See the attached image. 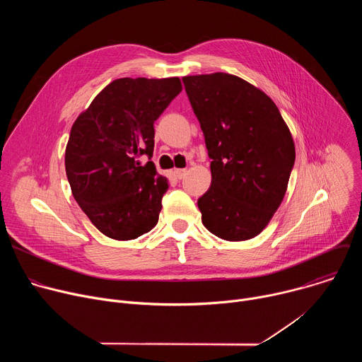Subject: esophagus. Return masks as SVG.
Listing matches in <instances>:
<instances>
[{"mask_svg":"<svg viewBox=\"0 0 362 362\" xmlns=\"http://www.w3.org/2000/svg\"><path fill=\"white\" fill-rule=\"evenodd\" d=\"M186 173H187V169H175V175L177 179H183Z\"/></svg>","mask_w":362,"mask_h":362,"instance_id":"1","label":"esophagus"}]
</instances>
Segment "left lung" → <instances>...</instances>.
<instances>
[{
    "label": "left lung",
    "mask_w": 362,
    "mask_h": 362,
    "mask_svg": "<svg viewBox=\"0 0 362 362\" xmlns=\"http://www.w3.org/2000/svg\"><path fill=\"white\" fill-rule=\"evenodd\" d=\"M211 158L212 185L197 200L204 228L239 242L259 235L288 189L295 144L278 107L238 76L183 77Z\"/></svg>",
    "instance_id": "8db88e82"
}]
</instances>
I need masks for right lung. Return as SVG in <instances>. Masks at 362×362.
Here are the masks:
<instances>
[{"label": "right lung", "instance_id": "1", "mask_svg": "<svg viewBox=\"0 0 362 362\" xmlns=\"http://www.w3.org/2000/svg\"><path fill=\"white\" fill-rule=\"evenodd\" d=\"M182 91L179 77L117 78L76 119L66 147L71 193L91 223L116 240L156 226L168 179L153 162L154 122Z\"/></svg>", "mask_w": 362, "mask_h": 362}]
</instances>
